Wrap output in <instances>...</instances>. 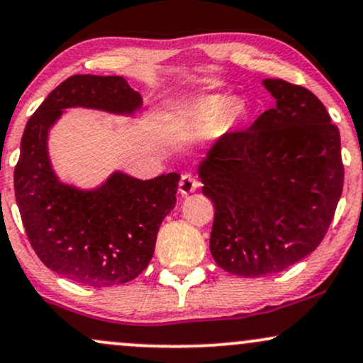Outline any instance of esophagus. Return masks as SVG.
I'll return each mask as SVG.
<instances>
[{"label": "esophagus", "instance_id": "esophagus-1", "mask_svg": "<svg viewBox=\"0 0 363 363\" xmlns=\"http://www.w3.org/2000/svg\"><path fill=\"white\" fill-rule=\"evenodd\" d=\"M198 187H199L198 179H196L193 174H184V176L181 177V182H179V193H181L182 196H187V194L194 193Z\"/></svg>", "mask_w": 363, "mask_h": 363}]
</instances>
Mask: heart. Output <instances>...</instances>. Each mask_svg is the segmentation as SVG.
<instances>
[{
	"label": "heart",
	"mask_w": 363,
	"mask_h": 363,
	"mask_svg": "<svg viewBox=\"0 0 363 363\" xmlns=\"http://www.w3.org/2000/svg\"><path fill=\"white\" fill-rule=\"evenodd\" d=\"M237 104L230 95H205L196 99L179 114V124L187 133H206L228 124L237 116Z\"/></svg>",
	"instance_id": "obj_1"
}]
</instances>
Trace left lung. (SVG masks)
Returning <instances> with one entry per match:
<instances>
[{
  "mask_svg": "<svg viewBox=\"0 0 363 363\" xmlns=\"http://www.w3.org/2000/svg\"><path fill=\"white\" fill-rule=\"evenodd\" d=\"M277 106L245 131L227 133L198 165L213 201L210 251L244 278L280 273L326 235L343 191L340 131L303 86L262 80Z\"/></svg>",
  "mask_w": 363,
  "mask_h": 363,
  "instance_id": "obj_1",
  "label": "left lung"
}]
</instances>
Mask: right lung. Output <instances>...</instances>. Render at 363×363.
I'll list each match as a JSON object with an SVG mask.
<instances>
[{
    "instance_id": "1",
    "label": "right lung",
    "mask_w": 363,
    "mask_h": 363,
    "mask_svg": "<svg viewBox=\"0 0 363 363\" xmlns=\"http://www.w3.org/2000/svg\"><path fill=\"white\" fill-rule=\"evenodd\" d=\"M141 106V95L123 77L74 74L48 95L25 126L15 167L25 232L49 269L80 285H121L147 268L162 220L176 206L181 176L141 181L114 170L99 186L83 189L57 177L49 135L68 109L135 118Z\"/></svg>"
}]
</instances>
